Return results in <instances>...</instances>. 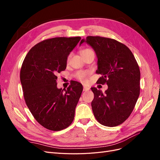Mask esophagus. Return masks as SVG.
Segmentation results:
<instances>
[{"mask_svg": "<svg viewBox=\"0 0 160 160\" xmlns=\"http://www.w3.org/2000/svg\"><path fill=\"white\" fill-rule=\"evenodd\" d=\"M90 89L89 88H88V87L87 86H83V91H88Z\"/></svg>", "mask_w": 160, "mask_h": 160, "instance_id": "esophagus-1", "label": "esophagus"}]
</instances>
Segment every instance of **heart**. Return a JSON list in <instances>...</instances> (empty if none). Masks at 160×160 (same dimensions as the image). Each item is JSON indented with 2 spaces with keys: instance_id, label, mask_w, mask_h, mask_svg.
I'll return each mask as SVG.
<instances>
[{
  "instance_id": "heart-1",
  "label": "heart",
  "mask_w": 160,
  "mask_h": 160,
  "mask_svg": "<svg viewBox=\"0 0 160 160\" xmlns=\"http://www.w3.org/2000/svg\"><path fill=\"white\" fill-rule=\"evenodd\" d=\"M91 52H94L91 49H84L81 51V55L82 57H83V56H84L85 55H88V54H89V53H91ZM69 57H68V58H67V61H69ZM89 75H90L89 71H79L78 72H77L75 74V77L81 82H86L87 80H88V79Z\"/></svg>"
}]
</instances>
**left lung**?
Segmentation results:
<instances>
[{"instance_id": "8db88e82", "label": "left lung", "mask_w": 160, "mask_h": 160, "mask_svg": "<svg viewBox=\"0 0 160 160\" xmlns=\"http://www.w3.org/2000/svg\"><path fill=\"white\" fill-rule=\"evenodd\" d=\"M87 42L98 57L100 84L106 83L105 93L95 88L91 90L94 99L92 110L98 122L105 126L122 124L133 111L139 95L140 71L132 51L122 42L99 36L87 37L80 45Z\"/></svg>"}]
</instances>
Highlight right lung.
<instances>
[{
    "label": "right lung",
    "mask_w": 160,
    "mask_h": 160,
    "mask_svg": "<svg viewBox=\"0 0 160 160\" xmlns=\"http://www.w3.org/2000/svg\"><path fill=\"white\" fill-rule=\"evenodd\" d=\"M81 38L44 40L31 48L23 61L20 79L25 103L37 122L47 129H64L74 119L83 86L73 81L67 89H58L57 75L65 70L67 57Z\"/></svg>",
    "instance_id": "right-lung-1"
}]
</instances>
